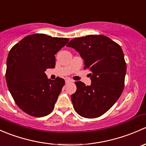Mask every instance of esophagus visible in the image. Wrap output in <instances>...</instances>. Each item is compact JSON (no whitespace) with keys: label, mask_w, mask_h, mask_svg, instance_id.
<instances>
[{"label":"esophagus","mask_w":146,"mask_h":146,"mask_svg":"<svg viewBox=\"0 0 146 146\" xmlns=\"http://www.w3.org/2000/svg\"><path fill=\"white\" fill-rule=\"evenodd\" d=\"M65 82H66V84H68V83H70V82H71L73 81H72V80H69V79H66V80H65Z\"/></svg>","instance_id":"34e87169"}]
</instances>
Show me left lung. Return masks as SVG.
Segmentation results:
<instances>
[{
  "instance_id": "1",
  "label": "left lung",
  "mask_w": 146,
  "mask_h": 146,
  "mask_svg": "<svg viewBox=\"0 0 146 146\" xmlns=\"http://www.w3.org/2000/svg\"><path fill=\"white\" fill-rule=\"evenodd\" d=\"M66 46L80 54L84 69L91 71L90 85L75 82L73 107L85 118L100 117L115 104L124 88L126 64L121 47L108 36L92 35L73 39Z\"/></svg>"
}]
</instances>
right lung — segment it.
I'll list each match as a JSON object with an SVG mask.
<instances>
[{"instance_id": "obj_1", "label": "right lung", "mask_w": 146, "mask_h": 146, "mask_svg": "<svg viewBox=\"0 0 146 146\" xmlns=\"http://www.w3.org/2000/svg\"><path fill=\"white\" fill-rule=\"evenodd\" d=\"M69 41L44 34L28 35L10 49L5 73L7 85L16 104L36 117L53 111L65 80L47 78L44 72L54 68L55 54Z\"/></svg>"}]
</instances>
